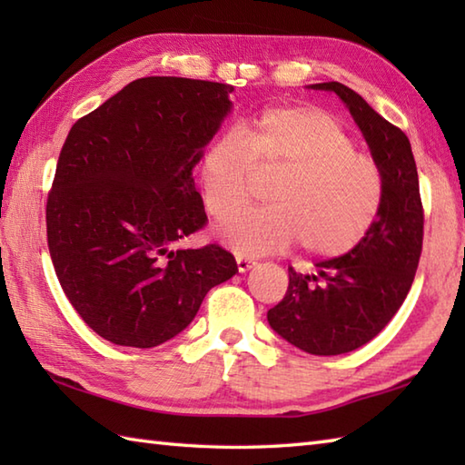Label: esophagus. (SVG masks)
<instances>
[{
  "mask_svg": "<svg viewBox=\"0 0 465 465\" xmlns=\"http://www.w3.org/2000/svg\"><path fill=\"white\" fill-rule=\"evenodd\" d=\"M235 263H238V270L243 273V272H248V270L253 268L255 260L248 258V255H238V258H235Z\"/></svg>",
  "mask_w": 465,
  "mask_h": 465,
  "instance_id": "esophagus-1",
  "label": "esophagus"
}]
</instances>
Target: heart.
<instances>
[{
    "mask_svg": "<svg viewBox=\"0 0 465 465\" xmlns=\"http://www.w3.org/2000/svg\"><path fill=\"white\" fill-rule=\"evenodd\" d=\"M255 173H276L272 203L223 232L240 253L280 252L300 242L312 255L340 258L365 240L383 207L380 165L353 150L333 115L312 105L268 107L207 147L200 183L215 222L237 220L252 196Z\"/></svg>",
    "mask_w": 465,
    "mask_h": 465,
    "instance_id": "obj_1",
    "label": "heart"
}]
</instances>
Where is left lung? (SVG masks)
<instances>
[{
    "instance_id": "obj_1",
    "label": "left lung",
    "mask_w": 465,
    "mask_h": 465,
    "mask_svg": "<svg viewBox=\"0 0 465 465\" xmlns=\"http://www.w3.org/2000/svg\"><path fill=\"white\" fill-rule=\"evenodd\" d=\"M312 87L338 94L348 105L383 173V207L350 253L315 263L313 273L288 268V292L268 312V322L295 348L338 355L373 340L406 300L421 255L423 205L408 135L348 85Z\"/></svg>"
}]
</instances>
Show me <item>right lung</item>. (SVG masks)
Masks as SVG:
<instances>
[{"label": "right lung", "mask_w": 465, "mask_h": 465, "mask_svg": "<svg viewBox=\"0 0 465 465\" xmlns=\"http://www.w3.org/2000/svg\"><path fill=\"white\" fill-rule=\"evenodd\" d=\"M233 85L142 77L80 117L47 193V248L69 303L104 340L155 348L238 272L217 243L173 250L207 222L195 190Z\"/></svg>", "instance_id": "1"}]
</instances>
